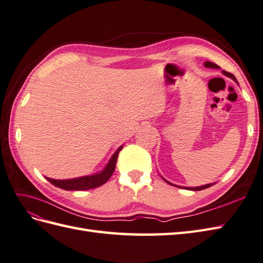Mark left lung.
<instances>
[{
	"instance_id": "obj_1",
	"label": "left lung",
	"mask_w": 263,
	"mask_h": 263,
	"mask_svg": "<svg viewBox=\"0 0 263 263\" xmlns=\"http://www.w3.org/2000/svg\"><path fill=\"white\" fill-rule=\"evenodd\" d=\"M204 66H205V67H209V69H220L219 65H217L215 63H212V62H209V61H205V62H204ZM222 73H223L226 77L231 78V79L234 81V82L238 83V81H237V79H235V77L233 76V74L229 73V72H226V71H222ZM162 179L165 181L166 183H169V184H171V185H173V186H178V187H180V189H187V190H191V191L204 190V189H206V187H210V186H212L213 184H215V183H209V184H204V185H201V186H193V187H192V186H180V185H177V184H173V183L169 182V181H166L163 177H162Z\"/></svg>"
}]
</instances>
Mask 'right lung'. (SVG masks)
<instances>
[{
	"label": "right lung",
	"mask_w": 263,
	"mask_h": 263,
	"mask_svg": "<svg viewBox=\"0 0 263 263\" xmlns=\"http://www.w3.org/2000/svg\"><path fill=\"white\" fill-rule=\"evenodd\" d=\"M122 147H123V145H121L119 149L112 154V157L109 160V162L106 163V165L103 167L102 170H101L100 172L91 174V176H84V177L65 179V180H55V179H51V178H46V177H45V179L50 181V182L52 184H54L55 186L61 187V189L67 190V191L90 190V189H94V187L101 186L102 184H104L113 174L114 169H116L119 152L122 150Z\"/></svg>",
	"instance_id": "obj_1"
}]
</instances>
